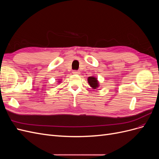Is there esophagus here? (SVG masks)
<instances>
[{"mask_svg":"<svg viewBox=\"0 0 159 159\" xmlns=\"http://www.w3.org/2000/svg\"><path fill=\"white\" fill-rule=\"evenodd\" d=\"M73 74H74V75H78V74H80V71L74 70V71H73Z\"/></svg>","mask_w":159,"mask_h":159,"instance_id":"1","label":"esophagus"}]
</instances>
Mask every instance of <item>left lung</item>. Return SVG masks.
I'll return each mask as SVG.
<instances>
[{
	"label": "left lung",
	"instance_id": "8db88e82",
	"mask_svg": "<svg viewBox=\"0 0 159 159\" xmlns=\"http://www.w3.org/2000/svg\"><path fill=\"white\" fill-rule=\"evenodd\" d=\"M88 84L90 85V87L92 88V89H96L97 88H98L100 85L98 78H95L94 76L88 77Z\"/></svg>",
	"mask_w": 159,
	"mask_h": 159
}]
</instances>
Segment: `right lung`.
<instances>
[{
  "mask_svg": "<svg viewBox=\"0 0 159 159\" xmlns=\"http://www.w3.org/2000/svg\"><path fill=\"white\" fill-rule=\"evenodd\" d=\"M57 82H58V84H60L61 82V80H58V81H57Z\"/></svg>",
  "mask_w": 159,
  "mask_h": 159,
  "instance_id": "1",
  "label": "right lung"
}]
</instances>
